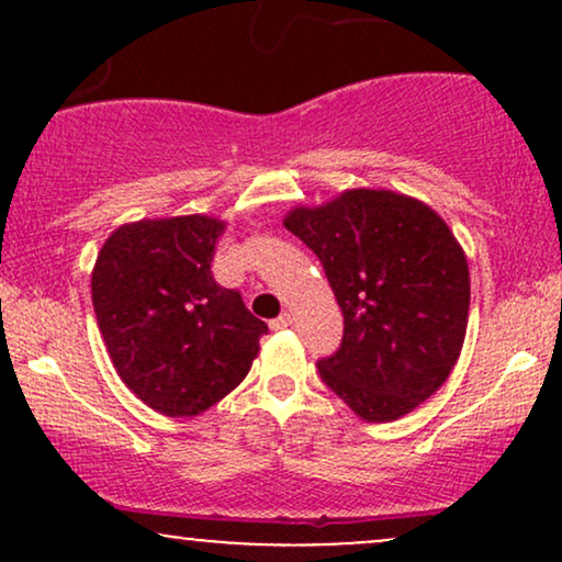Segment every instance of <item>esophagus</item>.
I'll return each instance as SVG.
<instances>
[{
  "instance_id": "obj_1",
  "label": "esophagus",
  "mask_w": 562,
  "mask_h": 562,
  "mask_svg": "<svg viewBox=\"0 0 562 562\" xmlns=\"http://www.w3.org/2000/svg\"><path fill=\"white\" fill-rule=\"evenodd\" d=\"M290 322H293V319H290V314H280V317L269 322V327H272V330H288Z\"/></svg>"
}]
</instances>
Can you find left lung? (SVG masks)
I'll list each match as a JSON object with an SVG mask.
<instances>
[{"mask_svg": "<svg viewBox=\"0 0 562 562\" xmlns=\"http://www.w3.org/2000/svg\"><path fill=\"white\" fill-rule=\"evenodd\" d=\"M285 227L317 254L340 312L319 378L362 420L391 423L447 383L468 330V259L443 218L391 190L295 209Z\"/></svg>", "mask_w": 562, "mask_h": 562, "instance_id": "1", "label": "left lung"}]
</instances>
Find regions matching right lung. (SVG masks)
<instances>
[{
  "instance_id": "right-lung-1",
  "label": "right lung",
  "mask_w": 562,
  "mask_h": 562,
  "mask_svg": "<svg viewBox=\"0 0 562 562\" xmlns=\"http://www.w3.org/2000/svg\"><path fill=\"white\" fill-rule=\"evenodd\" d=\"M224 222L147 218L115 229L92 272V303L113 367L134 396L192 417L243 383L269 333L243 295L211 274Z\"/></svg>"
}]
</instances>
